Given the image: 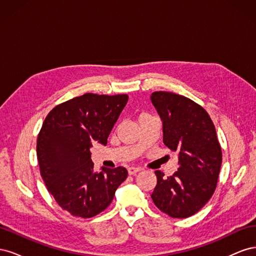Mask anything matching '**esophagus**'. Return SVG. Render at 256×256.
I'll return each mask as SVG.
<instances>
[{
	"mask_svg": "<svg viewBox=\"0 0 256 256\" xmlns=\"http://www.w3.org/2000/svg\"><path fill=\"white\" fill-rule=\"evenodd\" d=\"M140 171H141L140 168H136V166H130V168H128V173H129L130 175H134V174H136L138 172H140Z\"/></svg>",
	"mask_w": 256,
	"mask_h": 256,
	"instance_id": "esophagus-1",
	"label": "esophagus"
}]
</instances>
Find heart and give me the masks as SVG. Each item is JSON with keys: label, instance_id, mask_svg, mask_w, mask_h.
Instances as JSON below:
<instances>
[{"label": "heart", "instance_id": "1", "mask_svg": "<svg viewBox=\"0 0 256 256\" xmlns=\"http://www.w3.org/2000/svg\"><path fill=\"white\" fill-rule=\"evenodd\" d=\"M142 116H143V115H142Z\"/></svg>", "mask_w": 256, "mask_h": 256}]
</instances>
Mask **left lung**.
Listing matches in <instances>:
<instances>
[{
	"instance_id": "obj_1",
	"label": "left lung",
	"mask_w": 256,
	"mask_h": 256,
	"mask_svg": "<svg viewBox=\"0 0 256 256\" xmlns=\"http://www.w3.org/2000/svg\"><path fill=\"white\" fill-rule=\"evenodd\" d=\"M152 104L162 122L164 143L177 152L180 168L168 178L154 171V204L172 218L196 214L214 194L222 164L216 128L208 113L191 99L154 92Z\"/></svg>"
}]
</instances>
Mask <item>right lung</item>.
<instances>
[{
  "label": "right lung",
  "mask_w": 256,
  "mask_h": 256,
  "mask_svg": "<svg viewBox=\"0 0 256 256\" xmlns=\"http://www.w3.org/2000/svg\"><path fill=\"white\" fill-rule=\"evenodd\" d=\"M128 102L127 95L84 94L56 106L37 138L40 174L56 203L72 216L90 218L111 204L126 180L125 168L94 171L92 143L108 136Z\"/></svg>",
  "instance_id": "add662e5"
}]
</instances>
